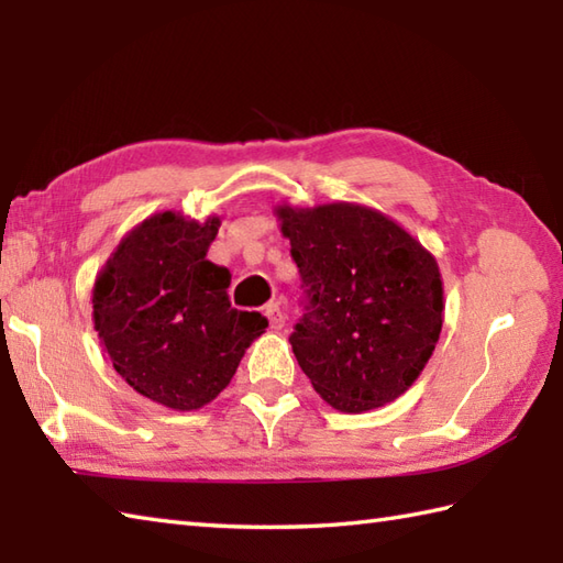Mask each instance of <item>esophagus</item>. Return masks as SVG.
I'll list each match as a JSON object with an SVG mask.
<instances>
[{"label":"esophagus","instance_id":"obj_1","mask_svg":"<svg viewBox=\"0 0 563 563\" xmlns=\"http://www.w3.org/2000/svg\"><path fill=\"white\" fill-rule=\"evenodd\" d=\"M266 317H268V321H271V327H273V329H283V327H285V321H288V317H285V312H283L278 302H271V305H266Z\"/></svg>","mask_w":563,"mask_h":563}]
</instances>
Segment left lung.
Here are the masks:
<instances>
[{
	"label": "left lung",
	"instance_id": "1",
	"mask_svg": "<svg viewBox=\"0 0 563 563\" xmlns=\"http://www.w3.org/2000/svg\"><path fill=\"white\" fill-rule=\"evenodd\" d=\"M278 218L307 297L290 333L302 373L345 413L401 397L440 339L445 305L433 254L355 202L280 206Z\"/></svg>",
	"mask_w": 563,
	"mask_h": 563
}]
</instances>
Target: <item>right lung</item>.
<instances>
[{"instance_id":"1","label":"right lung","mask_w":563,"mask_h":563,"mask_svg":"<svg viewBox=\"0 0 563 563\" xmlns=\"http://www.w3.org/2000/svg\"><path fill=\"white\" fill-rule=\"evenodd\" d=\"M220 218L152 214L106 261L93 283V329L115 373L142 397L174 411L210 404L230 385L251 341L268 327L239 312L232 275L208 261Z\"/></svg>"}]
</instances>
